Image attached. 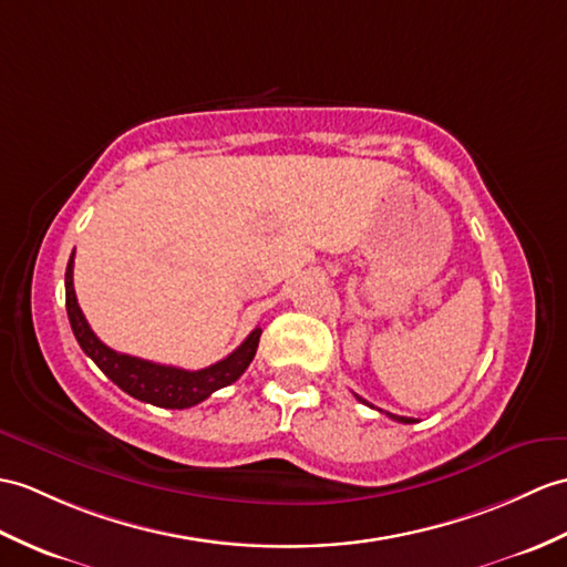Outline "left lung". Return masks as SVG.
Wrapping results in <instances>:
<instances>
[{"label": "left lung", "instance_id": "obj_1", "mask_svg": "<svg viewBox=\"0 0 567 567\" xmlns=\"http://www.w3.org/2000/svg\"><path fill=\"white\" fill-rule=\"evenodd\" d=\"M354 399H358V401H362V403H367L364 399H360V396H358V393H354ZM367 405H370V403H367ZM372 408H374V405H372ZM386 415H389L391 420H396V423H405V425H408V423H415V420H413V417H403V415H393V413H386Z\"/></svg>", "mask_w": 567, "mask_h": 567}]
</instances>
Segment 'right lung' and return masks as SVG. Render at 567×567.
<instances>
[{"instance_id":"add662e5","label":"right lung","mask_w":567,"mask_h":567,"mask_svg":"<svg viewBox=\"0 0 567 567\" xmlns=\"http://www.w3.org/2000/svg\"><path fill=\"white\" fill-rule=\"evenodd\" d=\"M72 270H74V254L70 256L68 272H64V297H68V316L70 326L74 331V338L79 348H82L91 360L96 362L99 370L109 377L115 386H121L130 396L159 405V408H190L213 396L217 389H224L234 384L239 379L246 367L251 364L256 358V348L260 340V328H254L244 343L236 348L229 358H224L215 364L205 367V370H181V367H168V364H156L150 360L133 358V354L115 352L109 346H103L91 331L86 323L82 309L76 305L74 295V282H72Z\"/></svg>"}]
</instances>
